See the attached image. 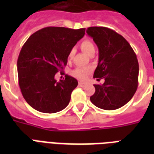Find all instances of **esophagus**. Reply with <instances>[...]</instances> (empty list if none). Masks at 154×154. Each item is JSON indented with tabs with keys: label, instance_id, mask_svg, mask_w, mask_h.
I'll use <instances>...</instances> for the list:
<instances>
[{
	"label": "esophagus",
	"instance_id": "esophagus-1",
	"mask_svg": "<svg viewBox=\"0 0 154 154\" xmlns=\"http://www.w3.org/2000/svg\"><path fill=\"white\" fill-rule=\"evenodd\" d=\"M87 85V83H85V82H78V85H79L80 87H85V85Z\"/></svg>",
	"mask_w": 154,
	"mask_h": 154
}]
</instances>
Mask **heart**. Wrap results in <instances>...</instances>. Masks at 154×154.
Returning <instances> with one entry per match:
<instances>
[{
    "label": "heart",
    "instance_id": "b5f03b06",
    "mask_svg": "<svg viewBox=\"0 0 154 154\" xmlns=\"http://www.w3.org/2000/svg\"><path fill=\"white\" fill-rule=\"evenodd\" d=\"M81 48L85 53L86 54H89V53L93 50H95V47H94V44L92 43L89 40H85L82 42L81 44ZM73 54V49H72L69 53V59H71ZM92 72V69L90 67H77L75 69H73L71 72L72 77H76L77 79L83 81V80L86 79V77H88V75Z\"/></svg>",
    "mask_w": 154,
    "mask_h": 154
}]
</instances>
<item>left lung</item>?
<instances>
[{"instance_id": "obj_1", "label": "left lung", "mask_w": 154, "mask_h": 154, "mask_svg": "<svg viewBox=\"0 0 154 154\" xmlns=\"http://www.w3.org/2000/svg\"><path fill=\"white\" fill-rule=\"evenodd\" d=\"M87 34L98 47V65L94 77L105 80L94 85L90 101L97 107L114 110L129 102L138 85L139 65L129 42L122 35L106 27H89Z\"/></svg>"}]
</instances>
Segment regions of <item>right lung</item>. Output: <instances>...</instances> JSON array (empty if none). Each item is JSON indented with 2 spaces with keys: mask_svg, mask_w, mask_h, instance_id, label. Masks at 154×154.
Masks as SVG:
<instances>
[{
  "mask_svg": "<svg viewBox=\"0 0 154 154\" xmlns=\"http://www.w3.org/2000/svg\"><path fill=\"white\" fill-rule=\"evenodd\" d=\"M85 30L46 27L24 44L17 60L18 81L24 98L34 109L54 113L69 105L78 82L69 75L59 82L54 77L66 65L69 53L84 37Z\"/></svg>",
  "mask_w": 154,
  "mask_h": 154,
  "instance_id": "right-lung-1",
  "label": "right lung"
}]
</instances>
